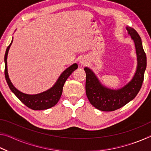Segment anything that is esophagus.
Segmentation results:
<instances>
[{
    "label": "esophagus",
    "mask_w": 151,
    "mask_h": 151,
    "mask_svg": "<svg viewBox=\"0 0 151 151\" xmlns=\"http://www.w3.org/2000/svg\"><path fill=\"white\" fill-rule=\"evenodd\" d=\"M80 63L81 64V65H85V64H86V61H85V59H83V58H82V59H81V60H80Z\"/></svg>",
    "instance_id": "1"
}]
</instances>
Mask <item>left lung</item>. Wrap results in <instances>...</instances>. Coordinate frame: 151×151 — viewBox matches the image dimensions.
Returning a JSON list of instances; mask_svg holds the SVG:
<instances>
[{"label":"left lung","mask_w":151,"mask_h":151,"mask_svg":"<svg viewBox=\"0 0 151 151\" xmlns=\"http://www.w3.org/2000/svg\"><path fill=\"white\" fill-rule=\"evenodd\" d=\"M127 30L134 42L138 62L136 73L130 83L118 90H112L101 85L93 71L85 68L86 96L92 105L102 111H114L129 103L139 93L144 81L147 56L142 48L141 39L134 29L127 27Z\"/></svg>","instance_id":"left-lung-1"}]
</instances>
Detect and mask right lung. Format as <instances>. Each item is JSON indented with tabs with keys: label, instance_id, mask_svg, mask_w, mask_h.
<instances>
[{
	"label": "right lung",
	"instance_id": "obj_1",
	"mask_svg": "<svg viewBox=\"0 0 151 151\" xmlns=\"http://www.w3.org/2000/svg\"><path fill=\"white\" fill-rule=\"evenodd\" d=\"M12 42V40L11 44L9 45V47H7L4 55V75L10 89L22 103L24 104L27 107L35 110V111L45 110L54 106L59 101L63 93V86L65 85L66 79L68 78V76L72 74L74 70H75L78 68L77 64H73V65H71L67 69L64 71L60 75V77L58 78L55 85L52 88H50L49 90L43 92L42 93L32 94V95L22 93L19 90H17L12 85L9 77L8 70H7V55H8L9 50L11 47Z\"/></svg>",
	"mask_w": 151,
	"mask_h": 151
}]
</instances>
